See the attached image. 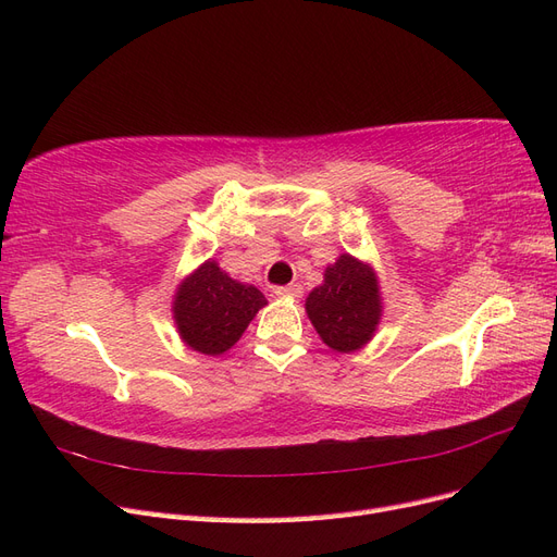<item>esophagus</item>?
Segmentation results:
<instances>
[{"label": "esophagus", "instance_id": "34e87169", "mask_svg": "<svg viewBox=\"0 0 557 557\" xmlns=\"http://www.w3.org/2000/svg\"><path fill=\"white\" fill-rule=\"evenodd\" d=\"M278 297H299L301 295V288L299 285H281V288L274 290Z\"/></svg>", "mask_w": 557, "mask_h": 557}]
</instances>
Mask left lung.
<instances>
[{
    "label": "left lung",
    "instance_id": "1",
    "mask_svg": "<svg viewBox=\"0 0 557 557\" xmlns=\"http://www.w3.org/2000/svg\"><path fill=\"white\" fill-rule=\"evenodd\" d=\"M307 315L325 346L336 352H356L374 339L383 315L376 269L342 252L327 264L323 283L307 297Z\"/></svg>",
    "mask_w": 557,
    "mask_h": 557
}]
</instances>
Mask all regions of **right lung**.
<instances>
[{"label": "right lung", "instance_id": "right-lung-1", "mask_svg": "<svg viewBox=\"0 0 557 557\" xmlns=\"http://www.w3.org/2000/svg\"><path fill=\"white\" fill-rule=\"evenodd\" d=\"M264 305L256 285L232 278L215 260H207L176 285L172 318L185 346L201 356H223Z\"/></svg>", "mask_w": 557, "mask_h": 557}]
</instances>
